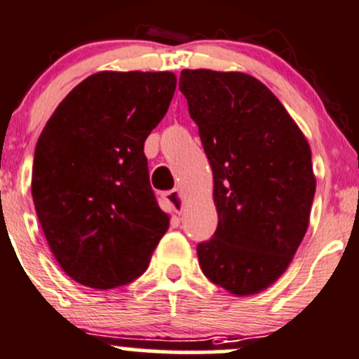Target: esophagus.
Instances as JSON below:
<instances>
[{
    "instance_id": "34e87169",
    "label": "esophagus",
    "mask_w": 359,
    "mask_h": 359,
    "mask_svg": "<svg viewBox=\"0 0 359 359\" xmlns=\"http://www.w3.org/2000/svg\"><path fill=\"white\" fill-rule=\"evenodd\" d=\"M163 199L167 201L168 204H170L173 211H175V212H182V210H184V203H186V201H184L182 192H180L179 189H173V191L165 192Z\"/></svg>"
}]
</instances>
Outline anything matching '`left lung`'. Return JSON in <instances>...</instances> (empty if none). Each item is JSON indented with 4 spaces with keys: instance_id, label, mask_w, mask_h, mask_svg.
<instances>
[{
    "instance_id": "obj_1",
    "label": "left lung",
    "mask_w": 359,
    "mask_h": 359,
    "mask_svg": "<svg viewBox=\"0 0 359 359\" xmlns=\"http://www.w3.org/2000/svg\"><path fill=\"white\" fill-rule=\"evenodd\" d=\"M179 90L215 180L218 226L198 245L204 276L245 297L290 266L315 196L312 151L274 93L245 73L184 69Z\"/></svg>"
}]
</instances>
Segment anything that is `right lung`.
Instances as JSON below:
<instances>
[{
  "label": "right lung",
  "instance_id": "right-lung-1",
  "mask_svg": "<svg viewBox=\"0 0 359 359\" xmlns=\"http://www.w3.org/2000/svg\"><path fill=\"white\" fill-rule=\"evenodd\" d=\"M175 85L170 71H100L71 90L41 133L35 211L59 266L80 285L131 283L168 230L149 186L144 141Z\"/></svg>",
  "mask_w": 359,
  "mask_h": 359
}]
</instances>
